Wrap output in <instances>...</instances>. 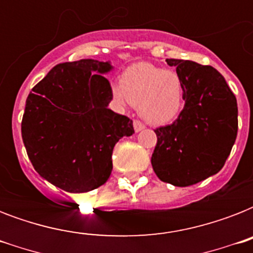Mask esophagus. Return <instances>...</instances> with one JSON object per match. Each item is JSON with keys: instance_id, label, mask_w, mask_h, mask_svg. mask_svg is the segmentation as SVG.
<instances>
[{"instance_id": "obj_1", "label": "esophagus", "mask_w": 253, "mask_h": 253, "mask_svg": "<svg viewBox=\"0 0 253 253\" xmlns=\"http://www.w3.org/2000/svg\"><path fill=\"white\" fill-rule=\"evenodd\" d=\"M144 128H146V126H144V125H143V123L140 122V121H134V130H135V132H139V131L144 130Z\"/></svg>"}]
</instances>
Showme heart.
<instances>
[{"mask_svg":"<svg viewBox=\"0 0 253 253\" xmlns=\"http://www.w3.org/2000/svg\"><path fill=\"white\" fill-rule=\"evenodd\" d=\"M111 90L119 103H132L144 121L156 126L176 119L184 105L181 77L150 63L131 65Z\"/></svg>","mask_w":253,"mask_h":253,"instance_id":"obj_1","label":"heart"}]
</instances>
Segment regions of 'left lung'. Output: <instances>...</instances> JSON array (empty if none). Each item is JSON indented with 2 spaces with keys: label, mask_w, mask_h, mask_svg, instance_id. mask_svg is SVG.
I'll return each instance as SVG.
<instances>
[{
  "label": "left lung",
  "mask_w": 253,
  "mask_h": 253,
  "mask_svg": "<svg viewBox=\"0 0 253 253\" xmlns=\"http://www.w3.org/2000/svg\"><path fill=\"white\" fill-rule=\"evenodd\" d=\"M167 63L181 77L185 106L172 125L155 130L151 163L162 181L189 186L223 168L238 134V103L215 68L180 59Z\"/></svg>",
  "instance_id": "left-lung-1"
}]
</instances>
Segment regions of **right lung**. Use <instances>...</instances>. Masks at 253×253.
Masks as SVG:
<instances>
[{"label": "right lung", "instance_id": "obj_1", "mask_svg": "<svg viewBox=\"0 0 253 253\" xmlns=\"http://www.w3.org/2000/svg\"><path fill=\"white\" fill-rule=\"evenodd\" d=\"M110 61L81 59L53 67L26 99L22 139L33 167L69 193L99 188L113 170L111 155L132 121L109 109Z\"/></svg>", "mask_w": 253, "mask_h": 253}]
</instances>
